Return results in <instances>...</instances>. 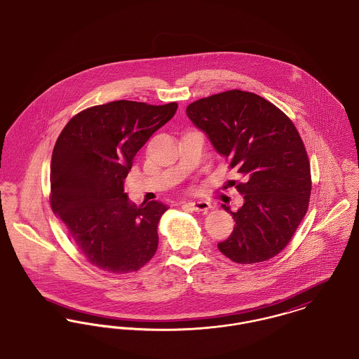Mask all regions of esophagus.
Wrapping results in <instances>:
<instances>
[{"mask_svg": "<svg viewBox=\"0 0 359 359\" xmlns=\"http://www.w3.org/2000/svg\"><path fill=\"white\" fill-rule=\"evenodd\" d=\"M189 205L193 208L195 212H202V213H206L212 208V205L208 201H194Z\"/></svg>", "mask_w": 359, "mask_h": 359, "instance_id": "obj_1", "label": "esophagus"}]
</instances>
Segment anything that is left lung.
<instances>
[{
  "label": "left lung",
  "instance_id": "1",
  "mask_svg": "<svg viewBox=\"0 0 359 359\" xmlns=\"http://www.w3.org/2000/svg\"><path fill=\"white\" fill-rule=\"evenodd\" d=\"M186 111L243 177L235 186L243 206L231 212L221 205L236 224L217 248L238 264L273 258L294 236L311 194L310 163L297 127L272 102L242 90L201 98Z\"/></svg>",
  "mask_w": 359,
  "mask_h": 359
}]
</instances>
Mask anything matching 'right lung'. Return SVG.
Instances as JSON below:
<instances>
[{
    "instance_id": "add662e5",
    "label": "right lung",
    "mask_w": 359,
    "mask_h": 359,
    "mask_svg": "<svg viewBox=\"0 0 359 359\" xmlns=\"http://www.w3.org/2000/svg\"><path fill=\"white\" fill-rule=\"evenodd\" d=\"M177 104L113 101L75 114L55 142L50 206L84 258L98 269L137 272L158 248L168 206L130 203L124 193L135 154L176 113Z\"/></svg>"
}]
</instances>
